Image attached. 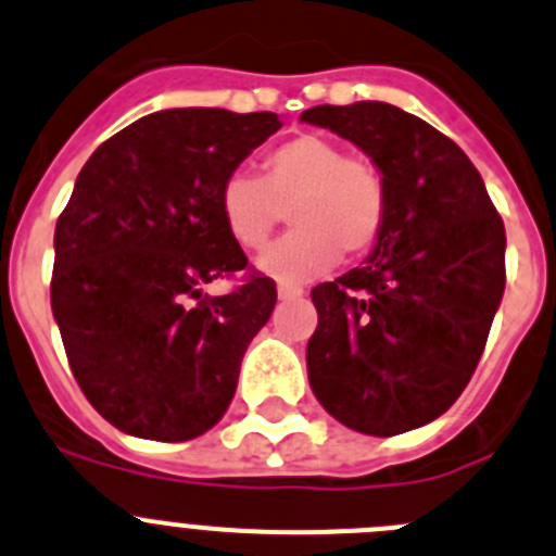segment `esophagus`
<instances>
[{
    "label": "esophagus",
    "mask_w": 556,
    "mask_h": 556,
    "mask_svg": "<svg viewBox=\"0 0 556 556\" xmlns=\"http://www.w3.org/2000/svg\"><path fill=\"white\" fill-rule=\"evenodd\" d=\"M277 295L282 299V302H295V299H302L304 290L299 288V285H279Z\"/></svg>",
    "instance_id": "esophagus-1"
}]
</instances>
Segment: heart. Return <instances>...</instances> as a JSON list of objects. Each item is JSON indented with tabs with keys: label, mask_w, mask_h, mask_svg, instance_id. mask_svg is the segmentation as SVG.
<instances>
[{
	"label": "heart",
	"mask_w": 556,
	"mask_h": 556,
	"mask_svg": "<svg viewBox=\"0 0 556 556\" xmlns=\"http://www.w3.org/2000/svg\"><path fill=\"white\" fill-rule=\"evenodd\" d=\"M290 207L293 232L257 257V268L279 282L324 277L340 257H365L381 241L389 197L381 169L342 144L302 134L268 150L263 175L232 173L222 184L219 214L232 241L263 249Z\"/></svg>",
	"instance_id": "obj_1"
}]
</instances>
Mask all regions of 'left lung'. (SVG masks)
I'll return each instance as SVG.
<instances>
[{
	"instance_id": "left-lung-1",
	"label": "left lung",
	"mask_w": 556,
	"mask_h": 556,
	"mask_svg": "<svg viewBox=\"0 0 556 556\" xmlns=\"http://www.w3.org/2000/svg\"><path fill=\"white\" fill-rule=\"evenodd\" d=\"M302 121L365 150L389 197L367 261L313 288L309 387L337 422L406 433L442 417L480 362L505 293V225L464 150L414 114L359 101Z\"/></svg>"
}]
</instances>
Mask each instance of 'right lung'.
I'll return each mask as SVG.
<instances>
[{
  "instance_id": "obj_1",
  "label": "right lung",
  "mask_w": 556,
  "mask_h": 556,
  "mask_svg": "<svg viewBox=\"0 0 556 556\" xmlns=\"http://www.w3.org/2000/svg\"><path fill=\"white\" fill-rule=\"evenodd\" d=\"M279 126L274 112L164 109L81 167L56 219L51 313L81 392L123 433L189 442L225 417L277 285L249 274L202 295L249 263L219 191Z\"/></svg>"
}]
</instances>
